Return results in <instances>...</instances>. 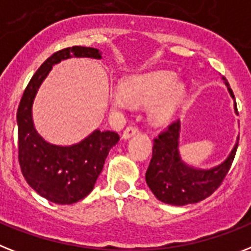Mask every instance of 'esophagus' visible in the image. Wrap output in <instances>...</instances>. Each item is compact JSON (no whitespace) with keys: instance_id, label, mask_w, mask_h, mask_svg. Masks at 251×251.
Here are the masks:
<instances>
[{"instance_id":"obj_1","label":"esophagus","mask_w":251,"mask_h":251,"mask_svg":"<svg viewBox=\"0 0 251 251\" xmlns=\"http://www.w3.org/2000/svg\"><path fill=\"white\" fill-rule=\"evenodd\" d=\"M138 132H139V129H138V127H135V126H129V127H126V129L124 130V132H122V138H124V139H129V138H131L132 135H135Z\"/></svg>"}]
</instances>
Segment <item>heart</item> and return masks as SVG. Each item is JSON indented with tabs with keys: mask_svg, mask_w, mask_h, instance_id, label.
<instances>
[{
	"mask_svg": "<svg viewBox=\"0 0 251 251\" xmlns=\"http://www.w3.org/2000/svg\"><path fill=\"white\" fill-rule=\"evenodd\" d=\"M185 85L176 79L172 71H158L130 76L122 85L108 93L111 108L116 112L127 111L132 104H150L147 115L151 124L161 126L174 117L185 98Z\"/></svg>",
	"mask_w": 251,
	"mask_h": 251,
	"instance_id": "b5f03b06",
	"label": "heart"
}]
</instances>
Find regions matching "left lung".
<instances>
[{
	"label": "left lung",
	"mask_w": 251,
	"mask_h": 251,
	"mask_svg": "<svg viewBox=\"0 0 251 251\" xmlns=\"http://www.w3.org/2000/svg\"><path fill=\"white\" fill-rule=\"evenodd\" d=\"M223 81L232 99H235L225 77ZM233 108L238 115L236 101ZM179 132L180 121L178 120L153 139L152 158L146 173V182L156 199L175 206L200 202L210 196L227 175L238 146L237 138L231 153L222 164L210 169L195 168L180 157Z\"/></svg>",
	"instance_id": "obj_1"
}]
</instances>
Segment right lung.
Instances as JSON below:
<instances>
[{
	"label": "right lung",
	"instance_id": "obj_1",
	"mask_svg": "<svg viewBox=\"0 0 251 251\" xmlns=\"http://www.w3.org/2000/svg\"><path fill=\"white\" fill-rule=\"evenodd\" d=\"M69 58L101 59V52L83 46L54 52L30 78L16 113L23 176L40 196L59 205L77 202L93 191L109 150L120 140L117 132L97 129L78 143L56 146L46 142L37 132L32 117L34 98L52 66Z\"/></svg>",
	"mask_w": 251,
	"mask_h": 251
}]
</instances>
